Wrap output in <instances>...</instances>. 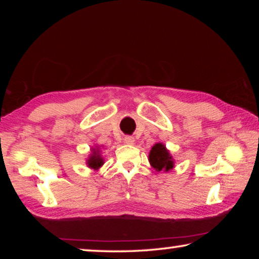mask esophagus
<instances>
[{"label": "esophagus", "instance_id": "esophagus-1", "mask_svg": "<svg viewBox=\"0 0 259 259\" xmlns=\"http://www.w3.org/2000/svg\"><path fill=\"white\" fill-rule=\"evenodd\" d=\"M124 143L128 144V145H133V144L135 143V138L133 137V136H125Z\"/></svg>", "mask_w": 259, "mask_h": 259}]
</instances>
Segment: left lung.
Returning <instances> with one entry per match:
<instances>
[{"label":"left lung","mask_w":259,"mask_h":259,"mask_svg":"<svg viewBox=\"0 0 259 259\" xmlns=\"http://www.w3.org/2000/svg\"><path fill=\"white\" fill-rule=\"evenodd\" d=\"M148 160H150L151 165L154 168L156 171H169L174 168V159L170 155L169 151L165 148V145L162 143H157L152 147L148 155Z\"/></svg>","instance_id":"1"}]
</instances>
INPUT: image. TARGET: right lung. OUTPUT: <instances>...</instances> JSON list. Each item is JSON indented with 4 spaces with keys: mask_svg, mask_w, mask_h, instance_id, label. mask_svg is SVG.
<instances>
[{
    "mask_svg": "<svg viewBox=\"0 0 259 259\" xmlns=\"http://www.w3.org/2000/svg\"><path fill=\"white\" fill-rule=\"evenodd\" d=\"M87 164L89 168L95 169V170H98L100 166L104 164V159L102 157V155H100L99 147L93 148V150H91V154L87 161Z\"/></svg>",
    "mask_w": 259,
    "mask_h": 259,
    "instance_id": "obj_1",
    "label": "right lung"
}]
</instances>
